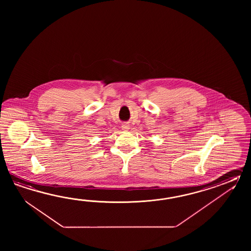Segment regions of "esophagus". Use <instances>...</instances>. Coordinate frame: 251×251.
<instances>
[{
    "label": "esophagus",
    "instance_id": "esophagus-1",
    "mask_svg": "<svg viewBox=\"0 0 251 251\" xmlns=\"http://www.w3.org/2000/svg\"><path fill=\"white\" fill-rule=\"evenodd\" d=\"M121 129H122L123 131H127V130L130 129V126L126 123L123 124L122 126H121Z\"/></svg>",
    "mask_w": 251,
    "mask_h": 251
}]
</instances>
